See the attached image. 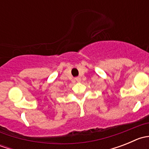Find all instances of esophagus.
Masks as SVG:
<instances>
[{"instance_id":"1","label":"esophagus","mask_w":149,"mask_h":149,"mask_svg":"<svg viewBox=\"0 0 149 149\" xmlns=\"http://www.w3.org/2000/svg\"><path fill=\"white\" fill-rule=\"evenodd\" d=\"M76 80L77 81H81V78L80 77L76 78Z\"/></svg>"}]
</instances>
